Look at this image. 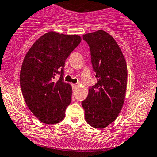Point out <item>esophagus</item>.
<instances>
[{"instance_id": "obj_1", "label": "esophagus", "mask_w": 157, "mask_h": 157, "mask_svg": "<svg viewBox=\"0 0 157 157\" xmlns=\"http://www.w3.org/2000/svg\"><path fill=\"white\" fill-rule=\"evenodd\" d=\"M72 86H73V87H75V88L76 87H77V84H76V83L75 84H74H74H72Z\"/></svg>"}]
</instances>
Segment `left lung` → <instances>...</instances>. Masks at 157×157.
I'll return each instance as SVG.
<instances>
[{"label": "left lung", "instance_id": "obj_1", "mask_svg": "<svg viewBox=\"0 0 157 157\" xmlns=\"http://www.w3.org/2000/svg\"><path fill=\"white\" fill-rule=\"evenodd\" d=\"M90 46L96 84L89 88L82 101L84 118L90 126L103 128L113 122L122 108L128 70L121 49L111 35L103 30L83 36Z\"/></svg>", "mask_w": 157, "mask_h": 157}]
</instances>
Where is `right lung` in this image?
Returning <instances> with one entry per match:
<instances>
[{
  "label": "right lung",
  "instance_id": "1",
  "mask_svg": "<svg viewBox=\"0 0 157 157\" xmlns=\"http://www.w3.org/2000/svg\"><path fill=\"white\" fill-rule=\"evenodd\" d=\"M80 42L77 35L49 32L35 42L25 56L20 73L21 92L29 110L45 124H56L65 117L72 87L63 81V68ZM57 74L61 77L55 81Z\"/></svg>",
  "mask_w": 157,
  "mask_h": 157
}]
</instances>
